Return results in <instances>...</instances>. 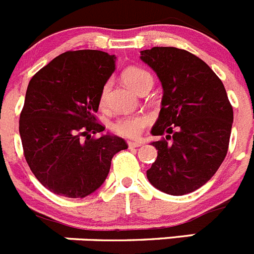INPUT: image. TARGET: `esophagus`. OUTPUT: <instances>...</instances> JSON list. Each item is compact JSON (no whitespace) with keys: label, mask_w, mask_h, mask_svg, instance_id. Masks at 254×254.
Wrapping results in <instances>:
<instances>
[{"label":"esophagus","mask_w":254,"mask_h":254,"mask_svg":"<svg viewBox=\"0 0 254 254\" xmlns=\"http://www.w3.org/2000/svg\"><path fill=\"white\" fill-rule=\"evenodd\" d=\"M142 145L141 141H128V147H140Z\"/></svg>","instance_id":"1"}]
</instances>
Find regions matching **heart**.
Returning a JSON list of instances; mask_svg holds the SVG:
<instances>
[{"mask_svg": "<svg viewBox=\"0 0 254 254\" xmlns=\"http://www.w3.org/2000/svg\"><path fill=\"white\" fill-rule=\"evenodd\" d=\"M123 81L131 87L132 90L137 91L142 84L146 81H152V77L149 72H146L145 69L138 68V67H129L123 72L122 75ZM107 94H108V85L103 87L102 94H100V105L104 107L105 102H107ZM149 123L145 116H123L120 117L118 120L114 121L112 123V129L116 133L125 136V137H137L140 136L143 128L146 127Z\"/></svg>", "mask_w": 254, "mask_h": 254, "instance_id": "b5f03b06", "label": "heart"}]
</instances>
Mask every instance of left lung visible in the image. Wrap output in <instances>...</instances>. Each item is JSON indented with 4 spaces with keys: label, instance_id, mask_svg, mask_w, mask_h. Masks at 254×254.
Masks as SVG:
<instances>
[{
    "label": "left lung",
    "instance_id": "8db88e82",
    "mask_svg": "<svg viewBox=\"0 0 254 254\" xmlns=\"http://www.w3.org/2000/svg\"><path fill=\"white\" fill-rule=\"evenodd\" d=\"M163 87L161 109L151 129L158 158L146 172L164 193L183 196L206 185L224 161L233 108L223 82L201 58L185 49L154 47L140 52Z\"/></svg>",
    "mask_w": 254,
    "mask_h": 254
}]
</instances>
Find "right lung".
Here are the masks:
<instances>
[{"instance_id":"1","label":"right lung","mask_w":254,"mask_h":254,"mask_svg":"<svg viewBox=\"0 0 254 254\" xmlns=\"http://www.w3.org/2000/svg\"><path fill=\"white\" fill-rule=\"evenodd\" d=\"M116 60L94 49L64 52L29 82L19 123L24 155L38 181L58 196L84 198L95 192L112 158L128 147L109 132L90 134L105 128L94 114Z\"/></svg>"}]
</instances>
